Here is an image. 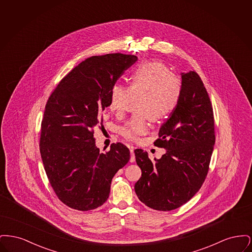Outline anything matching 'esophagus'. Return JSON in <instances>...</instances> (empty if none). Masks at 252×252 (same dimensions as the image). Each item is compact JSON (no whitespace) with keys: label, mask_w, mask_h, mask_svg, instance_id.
<instances>
[{"label":"esophagus","mask_w":252,"mask_h":252,"mask_svg":"<svg viewBox=\"0 0 252 252\" xmlns=\"http://www.w3.org/2000/svg\"><path fill=\"white\" fill-rule=\"evenodd\" d=\"M129 150H130V162H134L135 161V154H134V149L133 147H129Z\"/></svg>","instance_id":"1"}]
</instances>
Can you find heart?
Here are the masks:
<instances>
[{"instance_id":"b5f03b06","label":"heart","mask_w":252,"mask_h":252,"mask_svg":"<svg viewBox=\"0 0 252 252\" xmlns=\"http://www.w3.org/2000/svg\"><path fill=\"white\" fill-rule=\"evenodd\" d=\"M129 87L115 84L110 91L108 108L122 116L132 98H139L133 115L122 127L121 134L129 141L148 131V117L152 121L162 120L170 116L180 102L182 84L180 77L170 72L160 61H146L132 72Z\"/></svg>"}]
</instances>
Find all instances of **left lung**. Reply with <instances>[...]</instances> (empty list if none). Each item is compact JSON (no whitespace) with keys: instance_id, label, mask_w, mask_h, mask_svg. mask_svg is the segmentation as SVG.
<instances>
[{"instance_id":"obj_1","label":"left lung","mask_w":252,"mask_h":252,"mask_svg":"<svg viewBox=\"0 0 252 252\" xmlns=\"http://www.w3.org/2000/svg\"><path fill=\"white\" fill-rule=\"evenodd\" d=\"M180 75V102L155 142L165 154L152 161L147 152L134 151L142 170L134 187L137 196L149 208L164 212L180 208L198 192L216 143L214 111L202 80L192 71Z\"/></svg>"}]
</instances>
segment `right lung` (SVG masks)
I'll return each instance as SVG.
<instances>
[{
	"mask_svg": "<svg viewBox=\"0 0 252 252\" xmlns=\"http://www.w3.org/2000/svg\"><path fill=\"white\" fill-rule=\"evenodd\" d=\"M137 59L119 53L89 58L49 97L41 122L40 155L51 186L72 209L90 211L105 203L113 177L129 160V149L121 143L100 153L94 128L108 107L111 88Z\"/></svg>",
	"mask_w": 252,
	"mask_h": 252,
	"instance_id": "1",
	"label": "right lung"
}]
</instances>
